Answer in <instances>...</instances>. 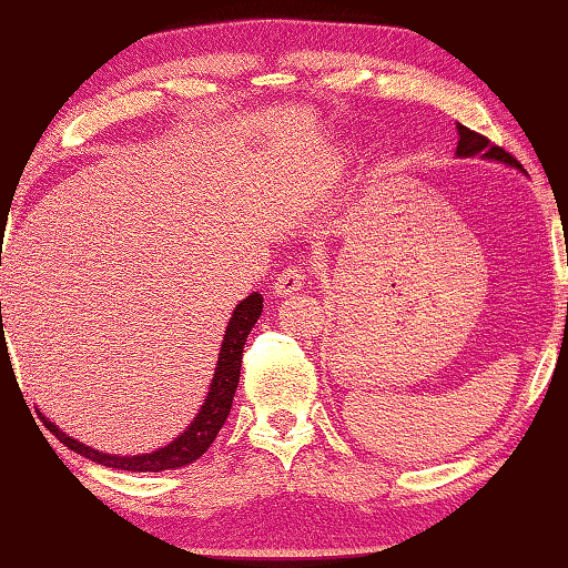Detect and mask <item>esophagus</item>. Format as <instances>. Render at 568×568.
Segmentation results:
<instances>
[{
	"label": "esophagus",
	"instance_id": "34e87169",
	"mask_svg": "<svg viewBox=\"0 0 568 568\" xmlns=\"http://www.w3.org/2000/svg\"><path fill=\"white\" fill-rule=\"evenodd\" d=\"M305 281H307V275H305L303 267L287 265L285 271L275 277L273 291H275V295H291L295 291H301V287L305 285Z\"/></svg>",
	"mask_w": 568,
	"mask_h": 568
}]
</instances>
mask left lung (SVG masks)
I'll list each match as a JSON object with an SVG mask.
<instances>
[{"instance_id":"left-lung-1","label":"left lung","mask_w":568,"mask_h":568,"mask_svg":"<svg viewBox=\"0 0 568 568\" xmlns=\"http://www.w3.org/2000/svg\"><path fill=\"white\" fill-rule=\"evenodd\" d=\"M458 134H460L458 150H456L458 158H474V155H478V152H480V155H484V158L501 160V162H508V165L518 168V160L511 155V152H506L504 148L494 145V142L488 140V138H484V134H480V132H474V130L464 128V124H458Z\"/></svg>"}]
</instances>
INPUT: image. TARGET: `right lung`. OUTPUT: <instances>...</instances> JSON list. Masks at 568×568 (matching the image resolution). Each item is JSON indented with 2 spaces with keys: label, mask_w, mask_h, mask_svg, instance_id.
Returning a JSON list of instances; mask_svg holds the SVG:
<instances>
[{
  "label": "right lung",
  "mask_w": 568,
  "mask_h": 568,
  "mask_svg": "<svg viewBox=\"0 0 568 568\" xmlns=\"http://www.w3.org/2000/svg\"><path fill=\"white\" fill-rule=\"evenodd\" d=\"M261 313H263V297L257 293H250L245 301L235 307L233 318L227 323L223 348H220L217 368L213 373V386H210L205 406L200 408L197 418L190 423L185 434L172 440L170 446L152 450V454H142V456H110V454H100V450H94L90 446L80 444V440L62 434V430L44 416H42V423L50 434H54L62 440L64 446H70L80 456L98 460V464L108 468L155 470L158 474V470H170V468L192 464V460H197L210 446H213L220 428H223V423L230 416V406H233V396L240 381V363H243L245 341L250 331H253V325L257 323V318H261Z\"/></svg>",
  "instance_id": "add662e5"
}]
</instances>
